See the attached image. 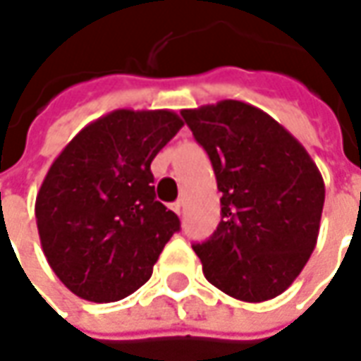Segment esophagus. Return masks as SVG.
Here are the masks:
<instances>
[{
  "mask_svg": "<svg viewBox=\"0 0 361 361\" xmlns=\"http://www.w3.org/2000/svg\"><path fill=\"white\" fill-rule=\"evenodd\" d=\"M172 209L178 213V215H181V211H183V201H176V203H172Z\"/></svg>",
  "mask_w": 361,
  "mask_h": 361,
  "instance_id": "esophagus-1",
  "label": "esophagus"
}]
</instances>
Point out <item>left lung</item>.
<instances>
[{"label":"left lung","instance_id":"1","mask_svg":"<svg viewBox=\"0 0 361 361\" xmlns=\"http://www.w3.org/2000/svg\"><path fill=\"white\" fill-rule=\"evenodd\" d=\"M181 117L213 164L221 223L193 244L207 281L246 303L281 295L317 246L324 181L309 152L268 113L224 99Z\"/></svg>","mask_w":361,"mask_h":361}]
</instances>
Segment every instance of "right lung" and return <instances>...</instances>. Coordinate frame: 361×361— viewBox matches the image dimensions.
Wrapping results in <instances>:
<instances>
[{"mask_svg": "<svg viewBox=\"0 0 361 361\" xmlns=\"http://www.w3.org/2000/svg\"><path fill=\"white\" fill-rule=\"evenodd\" d=\"M183 121L168 109H117L90 123L50 166L35 203L58 279L93 303L119 301L152 276L178 215L156 201L150 164Z\"/></svg>", "mask_w": 361, "mask_h": 361, "instance_id": "add662e5", "label": "right lung"}]
</instances>
